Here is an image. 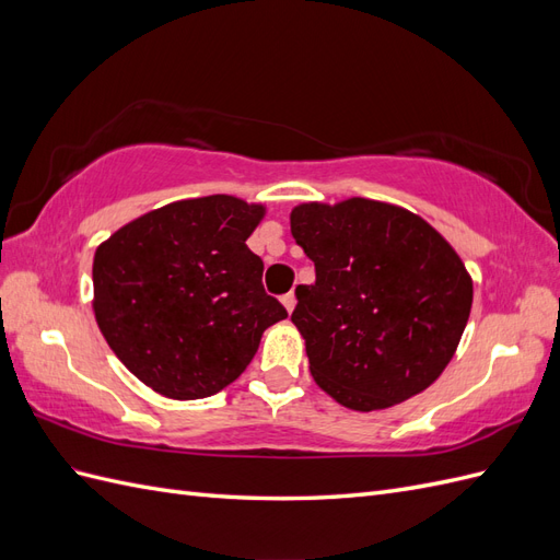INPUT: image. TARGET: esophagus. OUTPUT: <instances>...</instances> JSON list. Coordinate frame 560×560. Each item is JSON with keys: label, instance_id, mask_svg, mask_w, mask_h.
<instances>
[{"label": "esophagus", "instance_id": "34e87169", "mask_svg": "<svg viewBox=\"0 0 560 560\" xmlns=\"http://www.w3.org/2000/svg\"><path fill=\"white\" fill-rule=\"evenodd\" d=\"M280 301H282V306L287 308V313H292V311H294V306H296V296H294V292H287Z\"/></svg>", "mask_w": 560, "mask_h": 560}]
</instances>
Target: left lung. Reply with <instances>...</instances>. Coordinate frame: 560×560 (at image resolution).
Masks as SVG:
<instances>
[{"instance_id":"1","label":"left lung","mask_w":560,"mask_h":560,"mask_svg":"<svg viewBox=\"0 0 560 560\" xmlns=\"http://www.w3.org/2000/svg\"><path fill=\"white\" fill-rule=\"evenodd\" d=\"M292 235L315 264L292 322L315 383L352 411H376L432 385L471 308V280L425 219L350 198L292 210Z\"/></svg>"}]
</instances>
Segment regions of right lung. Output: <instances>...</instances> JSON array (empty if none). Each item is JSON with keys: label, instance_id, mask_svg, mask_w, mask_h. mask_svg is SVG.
Listing matches in <instances>:
<instances>
[{"label": "right lung", "instance_id": "1", "mask_svg": "<svg viewBox=\"0 0 560 560\" xmlns=\"http://www.w3.org/2000/svg\"><path fill=\"white\" fill-rule=\"evenodd\" d=\"M261 217V206L233 196L177 200L97 247V327L159 395H217L247 369L261 334L287 317L264 290V261L245 245Z\"/></svg>", "mask_w": 560, "mask_h": 560}]
</instances>
